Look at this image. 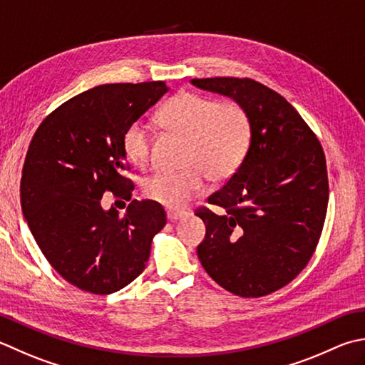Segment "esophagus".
Wrapping results in <instances>:
<instances>
[{"label":"esophagus","instance_id":"esophagus-1","mask_svg":"<svg viewBox=\"0 0 365 365\" xmlns=\"http://www.w3.org/2000/svg\"><path fill=\"white\" fill-rule=\"evenodd\" d=\"M187 213L185 212H174V210H169L168 212V220L169 221H177V220H182Z\"/></svg>","mask_w":365,"mask_h":365}]
</instances>
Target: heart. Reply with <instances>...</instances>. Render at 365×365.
<instances>
[{"label": "heart", "instance_id": "obj_1", "mask_svg": "<svg viewBox=\"0 0 365 365\" xmlns=\"http://www.w3.org/2000/svg\"><path fill=\"white\" fill-rule=\"evenodd\" d=\"M160 118L170 131L187 138L188 168L182 173H160L148 177L144 192L168 209H182L205 188V174L225 180L239 169L252 139L245 109L235 103L183 91L163 107ZM153 135L144 121H134L123 134V150L135 166L145 168L152 158Z\"/></svg>", "mask_w": 365, "mask_h": 365}]
</instances>
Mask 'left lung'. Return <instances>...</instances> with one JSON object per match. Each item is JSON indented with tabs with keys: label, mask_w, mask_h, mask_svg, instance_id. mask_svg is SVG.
Here are the masks:
<instances>
[{
	"label": "left lung",
	"mask_w": 365,
	"mask_h": 365,
	"mask_svg": "<svg viewBox=\"0 0 365 365\" xmlns=\"http://www.w3.org/2000/svg\"><path fill=\"white\" fill-rule=\"evenodd\" d=\"M195 87L232 98L252 125L244 161L199 209L205 237L197 256L232 294L261 297L288 284L310 261L323 230L329 183L324 152L299 112L252 78H192Z\"/></svg>",
	"instance_id": "1"
}]
</instances>
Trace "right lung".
I'll return each instance as SVG.
<instances>
[{
  "label": "right lung",
  "instance_id": "1",
  "mask_svg": "<svg viewBox=\"0 0 365 365\" xmlns=\"http://www.w3.org/2000/svg\"><path fill=\"white\" fill-rule=\"evenodd\" d=\"M169 91L164 82L99 85L71 98L39 125L28 148L20 201L30 231L64 280L110 294L142 274L166 225L155 201L104 210L106 191L131 199L123 134Z\"/></svg>",
  "mask_w": 365,
  "mask_h": 365
}]
</instances>
